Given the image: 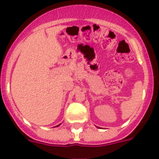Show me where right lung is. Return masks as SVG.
I'll return each mask as SVG.
<instances>
[{
    "mask_svg": "<svg viewBox=\"0 0 159 159\" xmlns=\"http://www.w3.org/2000/svg\"><path fill=\"white\" fill-rule=\"evenodd\" d=\"M58 126H59V125H58ZM58 126H57V127H58Z\"/></svg>",
    "mask_w": 159,
    "mask_h": 159,
    "instance_id": "1",
    "label": "right lung"
}]
</instances>
